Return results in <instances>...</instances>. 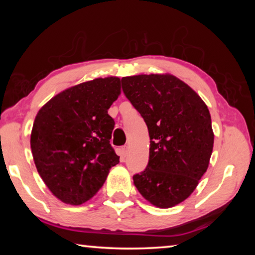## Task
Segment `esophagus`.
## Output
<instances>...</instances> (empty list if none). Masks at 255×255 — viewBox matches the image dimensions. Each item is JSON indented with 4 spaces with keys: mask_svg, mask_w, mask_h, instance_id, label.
<instances>
[{
    "mask_svg": "<svg viewBox=\"0 0 255 255\" xmlns=\"http://www.w3.org/2000/svg\"><path fill=\"white\" fill-rule=\"evenodd\" d=\"M128 153V146H123L122 147V155L123 156H126Z\"/></svg>",
    "mask_w": 255,
    "mask_h": 255,
    "instance_id": "obj_1",
    "label": "esophagus"
}]
</instances>
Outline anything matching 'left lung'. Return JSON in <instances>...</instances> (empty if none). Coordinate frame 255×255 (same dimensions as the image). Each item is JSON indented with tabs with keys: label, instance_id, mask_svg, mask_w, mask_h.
Instances as JSON below:
<instances>
[{
	"label": "left lung",
	"instance_id": "1",
	"mask_svg": "<svg viewBox=\"0 0 255 255\" xmlns=\"http://www.w3.org/2000/svg\"><path fill=\"white\" fill-rule=\"evenodd\" d=\"M122 82L150 138L147 167L133 175V184L153 206L171 208L190 197L208 169L214 147L209 110L195 90L169 73Z\"/></svg>",
	"mask_w": 255,
	"mask_h": 255
}]
</instances>
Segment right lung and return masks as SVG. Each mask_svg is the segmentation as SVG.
Masks as SVG:
<instances>
[{"label":"right lung","mask_w":255,"mask_h":255,"mask_svg":"<svg viewBox=\"0 0 255 255\" xmlns=\"http://www.w3.org/2000/svg\"><path fill=\"white\" fill-rule=\"evenodd\" d=\"M108 76L71 86L41 107L30 145L37 171L64 204L79 206L97 195L119 156L110 145L115 122L108 110L122 93Z\"/></svg>","instance_id":"add662e5"}]
</instances>
